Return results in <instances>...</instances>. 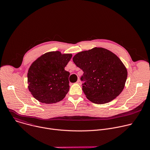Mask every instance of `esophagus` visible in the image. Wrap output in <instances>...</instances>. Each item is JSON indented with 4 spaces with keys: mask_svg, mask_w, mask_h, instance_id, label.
<instances>
[{
    "mask_svg": "<svg viewBox=\"0 0 150 150\" xmlns=\"http://www.w3.org/2000/svg\"><path fill=\"white\" fill-rule=\"evenodd\" d=\"M76 83H78V84H79V85L81 83V81L79 80V79H78V81H76Z\"/></svg>",
    "mask_w": 150,
    "mask_h": 150,
    "instance_id": "34e87169",
    "label": "esophagus"
}]
</instances>
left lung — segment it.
<instances>
[{
    "label": "left lung",
    "mask_w": 150,
    "mask_h": 150,
    "mask_svg": "<svg viewBox=\"0 0 150 150\" xmlns=\"http://www.w3.org/2000/svg\"><path fill=\"white\" fill-rule=\"evenodd\" d=\"M73 62L83 74L82 90L91 102L102 104L116 98L123 91L127 76L121 60L111 51L94 47L78 53Z\"/></svg>",
    "instance_id": "obj_1"
}]
</instances>
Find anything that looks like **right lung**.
<instances>
[{"label": "right lung", "mask_w": 150, "mask_h": 150, "mask_svg": "<svg viewBox=\"0 0 150 150\" xmlns=\"http://www.w3.org/2000/svg\"><path fill=\"white\" fill-rule=\"evenodd\" d=\"M71 53L59 51L46 53L32 63L27 74L28 88L38 101L56 103L62 100L69 91L70 73L65 67L71 59Z\"/></svg>", "instance_id": "1"}]
</instances>
